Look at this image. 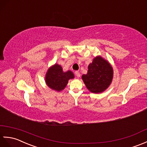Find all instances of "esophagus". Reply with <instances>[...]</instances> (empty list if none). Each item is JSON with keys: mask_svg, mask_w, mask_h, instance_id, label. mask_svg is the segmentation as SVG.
Masks as SVG:
<instances>
[{"mask_svg": "<svg viewBox=\"0 0 147 147\" xmlns=\"http://www.w3.org/2000/svg\"><path fill=\"white\" fill-rule=\"evenodd\" d=\"M75 74H76V76H77L78 78H79V77H80V74L79 71H76V72H75Z\"/></svg>", "mask_w": 147, "mask_h": 147, "instance_id": "obj_1", "label": "esophagus"}]
</instances>
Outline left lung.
<instances>
[{
	"label": "left lung",
	"instance_id": "8db88e82",
	"mask_svg": "<svg viewBox=\"0 0 147 147\" xmlns=\"http://www.w3.org/2000/svg\"><path fill=\"white\" fill-rule=\"evenodd\" d=\"M113 79L112 66L101 56H97L94 58L92 62L88 66L87 74L82 76L87 89L96 94L105 91L111 84Z\"/></svg>",
	"mask_w": 147,
	"mask_h": 147
}]
</instances>
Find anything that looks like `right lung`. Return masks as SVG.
<instances>
[{
	"label": "right lung",
	"mask_w": 147,
	"mask_h": 147,
	"mask_svg": "<svg viewBox=\"0 0 147 147\" xmlns=\"http://www.w3.org/2000/svg\"><path fill=\"white\" fill-rule=\"evenodd\" d=\"M74 78L72 71H63L61 65L55 63L48 69L45 75V82L52 90L60 92L67 86L68 80Z\"/></svg>",
	"instance_id": "1"
}]
</instances>
